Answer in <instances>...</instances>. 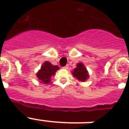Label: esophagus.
Returning a JSON list of instances; mask_svg holds the SVG:
<instances>
[{
  "label": "esophagus",
  "mask_w": 129,
  "mask_h": 129,
  "mask_svg": "<svg viewBox=\"0 0 129 129\" xmlns=\"http://www.w3.org/2000/svg\"><path fill=\"white\" fill-rule=\"evenodd\" d=\"M63 68L64 69V70H68L69 66H68V65H67V66H65V67H63Z\"/></svg>",
  "instance_id": "34e87169"
}]
</instances>
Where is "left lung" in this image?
Listing matches in <instances>:
<instances>
[{
	"instance_id": "left-lung-1",
	"label": "left lung",
	"mask_w": 129,
	"mask_h": 129,
	"mask_svg": "<svg viewBox=\"0 0 129 129\" xmlns=\"http://www.w3.org/2000/svg\"><path fill=\"white\" fill-rule=\"evenodd\" d=\"M72 75L80 82H85L89 78V74L83 63H77L76 68L72 71Z\"/></svg>"
}]
</instances>
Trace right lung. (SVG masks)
<instances>
[{
	"label": "right lung",
	"mask_w": 129,
	"mask_h": 129,
	"mask_svg": "<svg viewBox=\"0 0 129 129\" xmlns=\"http://www.w3.org/2000/svg\"><path fill=\"white\" fill-rule=\"evenodd\" d=\"M59 68L57 66H53L49 61H45L36 74V76L39 82L47 84L51 82V78L55 74V72Z\"/></svg>",
	"instance_id": "add662e5"
}]
</instances>
